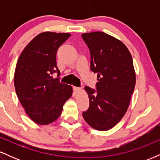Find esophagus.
Wrapping results in <instances>:
<instances>
[{
  "label": "esophagus",
  "mask_w": 160,
  "mask_h": 160,
  "mask_svg": "<svg viewBox=\"0 0 160 160\" xmlns=\"http://www.w3.org/2000/svg\"><path fill=\"white\" fill-rule=\"evenodd\" d=\"M73 89H74V91L75 92H80V91H81V88H80V87H77V86H74V88H73Z\"/></svg>",
  "instance_id": "34e87169"
}]
</instances>
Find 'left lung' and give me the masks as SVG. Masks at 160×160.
<instances>
[{"instance_id":"1","label":"left lung","mask_w":160,"mask_h":160,"mask_svg":"<svg viewBox=\"0 0 160 160\" xmlns=\"http://www.w3.org/2000/svg\"><path fill=\"white\" fill-rule=\"evenodd\" d=\"M90 51V69L97 73L96 90L85 86L89 108L82 113L91 127L113 128L125 115L135 89V72L131 53L120 40L106 33L82 34Z\"/></svg>"}]
</instances>
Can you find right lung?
Segmentation results:
<instances>
[{"instance_id":"right-lung-1","label":"right lung","mask_w":160,"mask_h":160,"mask_svg":"<svg viewBox=\"0 0 160 160\" xmlns=\"http://www.w3.org/2000/svg\"><path fill=\"white\" fill-rule=\"evenodd\" d=\"M71 34L43 32L23 49L16 64L14 85L25 111L37 124L48 125L61 115L63 105L72 95V86L62 83L56 64L58 47Z\"/></svg>"}]
</instances>
